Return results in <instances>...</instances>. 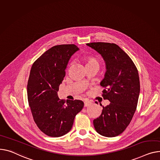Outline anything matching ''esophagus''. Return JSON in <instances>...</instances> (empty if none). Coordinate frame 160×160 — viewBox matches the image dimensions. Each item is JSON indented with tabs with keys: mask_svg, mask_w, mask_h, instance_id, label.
Returning <instances> with one entry per match:
<instances>
[{
	"mask_svg": "<svg viewBox=\"0 0 160 160\" xmlns=\"http://www.w3.org/2000/svg\"><path fill=\"white\" fill-rule=\"evenodd\" d=\"M91 104V102L89 101H85L84 102V107H88Z\"/></svg>",
	"mask_w": 160,
	"mask_h": 160,
	"instance_id": "34e87169",
	"label": "esophagus"
}]
</instances>
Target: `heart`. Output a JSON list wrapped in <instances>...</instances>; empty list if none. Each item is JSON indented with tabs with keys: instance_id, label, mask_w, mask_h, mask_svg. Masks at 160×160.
Segmentation results:
<instances>
[{
	"instance_id": "obj_1",
	"label": "heart",
	"mask_w": 160,
	"mask_h": 160,
	"mask_svg": "<svg viewBox=\"0 0 160 160\" xmlns=\"http://www.w3.org/2000/svg\"><path fill=\"white\" fill-rule=\"evenodd\" d=\"M82 60L84 63L85 67L87 68H95L97 69L100 66L99 60L92 55H86L82 57Z\"/></svg>"
}]
</instances>
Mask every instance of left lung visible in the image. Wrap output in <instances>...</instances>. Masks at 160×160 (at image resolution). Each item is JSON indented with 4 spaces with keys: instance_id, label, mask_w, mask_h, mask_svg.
Instances as JSON below:
<instances>
[{
    "instance_id": "obj_1",
    "label": "left lung",
    "mask_w": 160,
    "mask_h": 160,
    "mask_svg": "<svg viewBox=\"0 0 160 160\" xmlns=\"http://www.w3.org/2000/svg\"><path fill=\"white\" fill-rule=\"evenodd\" d=\"M87 46L102 55L106 65L100 86L102 97L110 103L93 120L95 130L102 136L114 137L122 133L131 122L140 91L139 74L131 58L118 45L92 42Z\"/></svg>"
}]
</instances>
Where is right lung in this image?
Listing matches in <instances>:
<instances>
[{
	"label": "right lung",
	"mask_w": 160,
	"mask_h": 160,
	"mask_svg": "<svg viewBox=\"0 0 160 160\" xmlns=\"http://www.w3.org/2000/svg\"><path fill=\"white\" fill-rule=\"evenodd\" d=\"M78 50L74 44L53 46L33 63L30 71L27 86L29 105L37 127L51 137L69 132L76 115L83 108L82 101L66 102L57 94L68 62Z\"/></svg>",
	"instance_id": "obj_1"
}]
</instances>
